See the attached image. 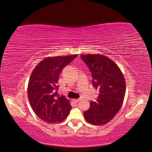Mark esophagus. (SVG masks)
<instances>
[{
	"instance_id": "esophagus-1",
	"label": "esophagus",
	"mask_w": 152,
	"mask_h": 152,
	"mask_svg": "<svg viewBox=\"0 0 152 152\" xmlns=\"http://www.w3.org/2000/svg\"><path fill=\"white\" fill-rule=\"evenodd\" d=\"M81 101V99H74V101L76 102H78Z\"/></svg>"
}]
</instances>
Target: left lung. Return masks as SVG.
<instances>
[{"instance_id":"8db88e82","label":"left lung","mask_w":152,"mask_h":152,"mask_svg":"<svg viewBox=\"0 0 152 152\" xmlns=\"http://www.w3.org/2000/svg\"><path fill=\"white\" fill-rule=\"evenodd\" d=\"M88 67L92 77V86L99 91L95 101L90 102L84 117L91 124L101 125L112 120L119 111L125 97L124 76L116 64L99 54L80 56Z\"/></svg>"}]
</instances>
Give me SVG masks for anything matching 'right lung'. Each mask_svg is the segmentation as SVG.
<instances>
[{
  "label": "right lung",
  "mask_w": 152,
  "mask_h": 152,
  "mask_svg": "<svg viewBox=\"0 0 152 152\" xmlns=\"http://www.w3.org/2000/svg\"><path fill=\"white\" fill-rule=\"evenodd\" d=\"M77 55L44 59L33 70L28 84V99L33 111L48 123L62 121L72 107L70 101L58 93L59 76L62 69Z\"/></svg>",
  "instance_id": "1"
}]
</instances>
